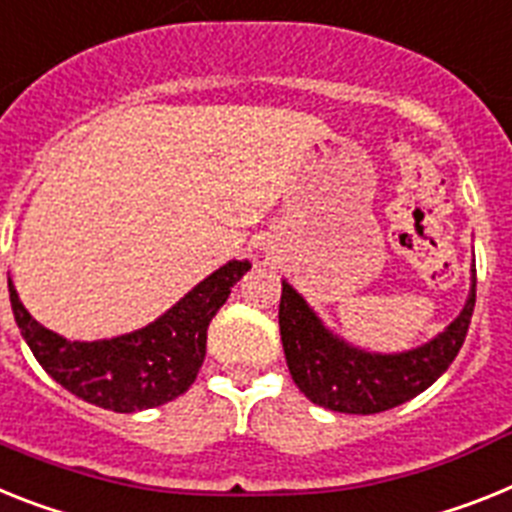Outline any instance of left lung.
Instances as JSON below:
<instances>
[{
  "label": "left lung",
  "instance_id": "1",
  "mask_svg": "<svg viewBox=\"0 0 512 512\" xmlns=\"http://www.w3.org/2000/svg\"><path fill=\"white\" fill-rule=\"evenodd\" d=\"M281 283L278 325L296 388L322 409L341 414H380L424 393L461 351L476 302L471 268L468 299L448 328L416 349L377 354L336 336L289 281Z\"/></svg>",
  "mask_w": 512,
  "mask_h": 512
}]
</instances>
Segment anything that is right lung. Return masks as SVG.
Here are the masks:
<instances>
[{
	"instance_id": "obj_1",
	"label": "right lung",
	"mask_w": 512,
	"mask_h": 512,
	"mask_svg": "<svg viewBox=\"0 0 512 512\" xmlns=\"http://www.w3.org/2000/svg\"><path fill=\"white\" fill-rule=\"evenodd\" d=\"M249 268V260H229L158 320L103 341H67L44 328L23 307L12 281L10 304L33 356L62 388L101 409L132 414L190 390L203 367L210 320Z\"/></svg>"
}]
</instances>
